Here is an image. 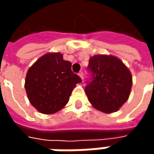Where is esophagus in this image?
<instances>
[{"label": "esophagus", "mask_w": 154, "mask_h": 154, "mask_svg": "<svg viewBox=\"0 0 154 154\" xmlns=\"http://www.w3.org/2000/svg\"><path fill=\"white\" fill-rule=\"evenodd\" d=\"M78 76L81 77V79H82V80L84 79V73H83L82 71H80V72L78 73Z\"/></svg>", "instance_id": "esophagus-1"}]
</instances>
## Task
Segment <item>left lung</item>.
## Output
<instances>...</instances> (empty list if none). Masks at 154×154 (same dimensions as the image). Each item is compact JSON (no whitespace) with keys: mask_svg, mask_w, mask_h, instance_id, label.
Segmentation results:
<instances>
[{"mask_svg":"<svg viewBox=\"0 0 154 154\" xmlns=\"http://www.w3.org/2000/svg\"><path fill=\"white\" fill-rule=\"evenodd\" d=\"M87 69L90 81L85 92L91 104L99 110L117 111L128 99L132 76L125 64L111 55H94L90 58Z\"/></svg>","mask_w":154,"mask_h":154,"instance_id":"obj_1","label":"left lung"}]
</instances>
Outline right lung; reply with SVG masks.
<instances>
[{
	"label": "right lung",
	"instance_id": "1",
	"mask_svg": "<svg viewBox=\"0 0 154 154\" xmlns=\"http://www.w3.org/2000/svg\"><path fill=\"white\" fill-rule=\"evenodd\" d=\"M81 78L60 52L47 53L28 69L25 88L30 103L39 112L52 114L64 107Z\"/></svg>",
	"mask_w": 154,
	"mask_h": 154
}]
</instances>
